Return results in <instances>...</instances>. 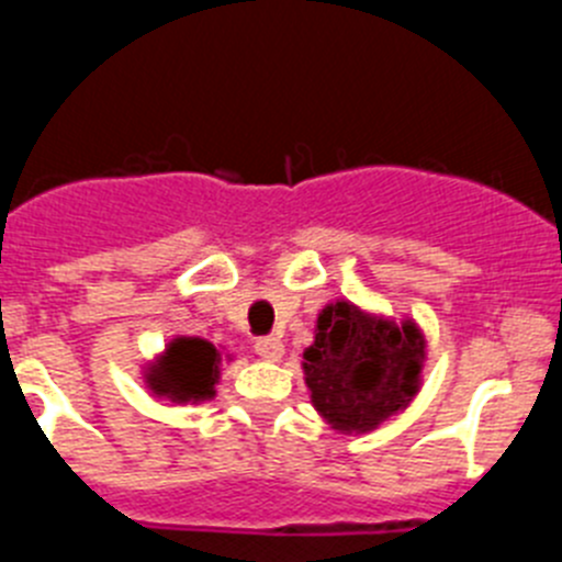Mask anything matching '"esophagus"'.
I'll return each instance as SVG.
<instances>
[{"label": "esophagus", "instance_id": "1", "mask_svg": "<svg viewBox=\"0 0 562 562\" xmlns=\"http://www.w3.org/2000/svg\"><path fill=\"white\" fill-rule=\"evenodd\" d=\"M256 355L270 362L281 360L284 357V342H281V337H261V340H256Z\"/></svg>", "mask_w": 562, "mask_h": 562}]
</instances>
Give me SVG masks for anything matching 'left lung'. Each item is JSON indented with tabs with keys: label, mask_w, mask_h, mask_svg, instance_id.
Here are the masks:
<instances>
[{
	"label": "left lung",
	"mask_w": 562,
	"mask_h": 562,
	"mask_svg": "<svg viewBox=\"0 0 562 562\" xmlns=\"http://www.w3.org/2000/svg\"><path fill=\"white\" fill-rule=\"evenodd\" d=\"M425 366V335L351 301L326 304L304 351L312 405L340 434H369L411 405Z\"/></svg>",
	"instance_id": "left-lung-1"
}]
</instances>
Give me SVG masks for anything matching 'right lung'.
Returning a JSON list of instances; mask_svg holds the SVG:
<instances>
[{
    "label": "right lung",
    "mask_w": 562,
    "mask_h": 562,
    "mask_svg": "<svg viewBox=\"0 0 562 562\" xmlns=\"http://www.w3.org/2000/svg\"><path fill=\"white\" fill-rule=\"evenodd\" d=\"M222 355L202 337H173L162 357L148 369L146 382L157 396L171 402H205L216 396Z\"/></svg>",
    "instance_id": "1"
}]
</instances>
